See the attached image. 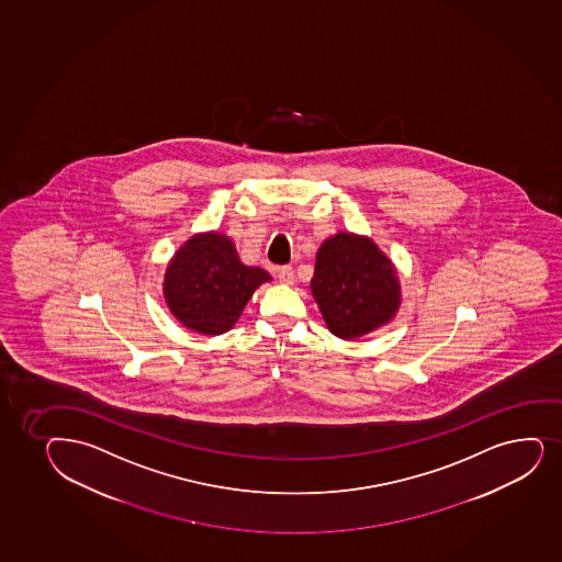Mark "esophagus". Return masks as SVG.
Masks as SVG:
<instances>
[{
	"instance_id": "34e87169",
	"label": "esophagus",
	"mask_w": 562,
	"mask_h": 562,
	"mask_svg": "<svg viewBox=\"0 0 562 562\" xmlns=\"http://www.w3.org/2000/svg\"><path fill=\"white\" fill-rule=\"evenodd\" d=\"M278 279L283 284L294 283V270H292V266H279Z\"/></svg>"
}]
</instances>
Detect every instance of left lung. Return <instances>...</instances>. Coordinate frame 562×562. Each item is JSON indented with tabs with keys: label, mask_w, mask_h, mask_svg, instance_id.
<instances>
[{
	"label": "left lung",
	"mask_w": 562,
	"mask_h": 562,
	"mask_svg": "<svg viewBox=\"0 0 562 562\" xmlns=\"http://www.w3.org/2000/svg\"><path fill=\"white\" fill-rule=\"evenodd\" d=\"M311 292L329 331L355 339L386 324L400 305V279L373 241L339 233L316 252Z\"/></svg>",
	"instance_id": "obj_1"
}]
</instances>
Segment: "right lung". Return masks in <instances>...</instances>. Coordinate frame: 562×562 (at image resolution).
Returning <instances> with one entry per match:
<instances>
[{
  "label": "right lung",
  "instance_id": "obj_1",
  "mask_svg": "<svg viewBox=\"0 0 562 562\" xmlns=\"http://www.w3.org/2000/svg\"><path fill=\"white\" fill-rule=\"evenodd\" d=\"M270 273L241 265L234 244L217 233L189 239L170 260L165 297L188 328L217 336L233 328L258 284Z\"/></svg>",
  "mask_w": 562,
  "mask_h": 562
}]
</instances>
